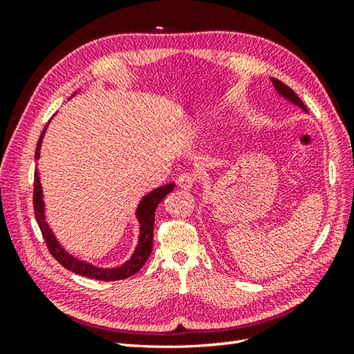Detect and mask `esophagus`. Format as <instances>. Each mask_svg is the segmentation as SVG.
I'll list each match as a JSON object with an SVG mask.
<instances>
[{"label":"esophagus","mask_w":354,"mask_h":354,"mask_svg":"<svg viewBox=\"0 0 354 354\" xmlns=\"http://www.w3.org/2000/svg\"><path fill=\"white\" fill-rule=\"evenodd\" d=\"M194 181H196V179H194V176H193V175H190V173H184V175H181V176L178 178L176 184H178L179 189H183V190H190L192 187L194 185Z\"/></svg>","instance_id":"esophagus-1"}]
</instances>
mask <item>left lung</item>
<instances>
[{
    "label": "left lung",
    "mask_w": 354,
    "mask_h": 354,
    "mask_svg": "<svg viewBox=\"0 0 354 354\" xmlns=\"http://www.w3.org/2000/svg\"><path fill=\"white\" fill-rule=\"evenodd\" d=\"M270 82H272L275 93H277L278 97H280V99H283V100H286V102H289V103H292V104H295L297 108H299V109H301L303 112H306V114H307V109H306V106H304V103H303L301 100H299V97H298L295 93H293L288 85H284L283 82L277 80V79H274V77H270Z\"/></svg>",
    "instance_id": "left-lung-1"
}]
</instances>
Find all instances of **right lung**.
Wrapping results in <instances>:
<instances>
[{"label": "right lung", "mask_w": 354, "mask_h": 354, "mask_svg": "<svg viewBox=\"0 0 354 354\" xmlns=\"http://www.w3.org/2000/svg\"><path fill=\"white\" fill-rule=\"evenodd\" d=\"M76 95V93H74ZM73 95V97H74ZM48 124L45 126V129L41 135L39 141H37V147H36V160L41 158V147H42V140L44 135L47 132ZM175 189V184H165L162 187H158V189L149 192L145 194L138 202L137 208H135V219L138 222V242L132 255L127 259L124 263L114 268H102V266H95L93 263H89L86 260H82L76 255H73L68 252L62 246V243L59 242L55 232H53L51 227L48 225L47 221V214H45V202H44V192H42V184H41V173L39 169H36L35 171V193H33V204H35V216L37 225L42 231V236L47 242L48 250L51 252L53 257H55L64 268H66L71 272H76L79 275L89 277V278H95V280H102V281H114V280H123V278H127L133 275L135 272L145 266V263L147 261L150 252H152V246H153V223H155V209L158 204L167 196V194Z\"/></svg>", "instance_id": "1"}]
</instances>
